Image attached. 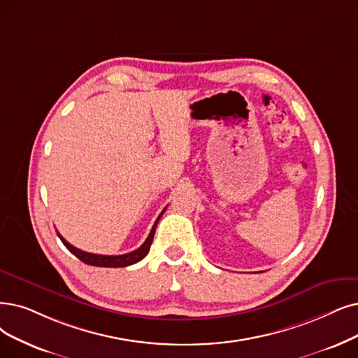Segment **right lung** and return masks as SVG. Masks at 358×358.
Here are the masks:
<instances>
[{
    "label": "right lung",
    "instance_id": "1",
    "mask_svg": "<svg viewBox=\"0 0 358 358\" xmlns=\"http://www.w3.org/2000/svg\"><path fill=\"white\" fill-rule=\"evenodd\" d=\"M166 211V208L160 213V216L157 217L151 232L148 235V238L145 239L144 244H142L138 250L132 251V252H127V254H122V255H101V254H92V252H87V251H82L76 247H73L71 244H69V242L59 234V238L62 239V242L64 244V247L71 252L75 254L78 259L80 262H83L85 264H90V266H98V267H126V266H131V264H135L138 262H141L144 257L148 254L150 251V247L152 244V239H154V234H155V227H157V223H159V220L162 219L163 213Z\"/></svg>",
    "mask_w": 358,
    "mask_h": 358
}]
</instances>
